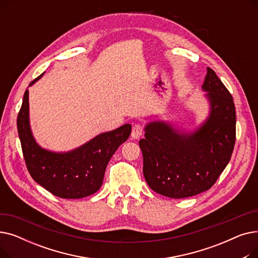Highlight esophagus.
Listing matches in <instances>:
<instances>
[{
	"instance_id": "esophagus-1",
	"label": "esophagus",
	"mask_w": 258,
	"mask_h": 258,
	"mask_svg": "<svg viewBox=\"0 0 258 258\" xmlns=\"http://www.w3.org/2000/svg\"><path fill=\"white\" fill-rule=\"evenodd\" d=\"M142 135V127L139 123H136L133 125V130H132V134L131 136L133 139H138L140 138V136Z\"/></svg>"
}]
</instances>
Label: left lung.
<instances>
[{
    "label": "left lung",
    "mask_w": 258,
    "mask_h": 258,
    "mask_svg": "<svg viewBox=\"0 0 258 258\" xmlns=\"http://www.w3.org/2000/svg\"><path fill=\"white\" fill-rule=\"evenodd\" d=\"M202 90L209 114L194 132H183L165 121L144 126L139 141L144 178L154 191L184 199L208 190L226 168L235 143V106L231 94L207 68Z\"/></svg>",
    "instance_id": "8db88e82"
}]
</instances>
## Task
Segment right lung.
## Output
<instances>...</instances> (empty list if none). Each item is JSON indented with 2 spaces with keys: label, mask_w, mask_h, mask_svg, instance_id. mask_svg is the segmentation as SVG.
<instances>
[{
  "label": "right lung",
  "mask_w": 258,
  "mask_h": 258,
  "mask_svg": "<svg viewBox=\"0 0 258 258\" xmlns=\"http://www.w3.org/2000/svg\"><path fill=\"white\" fill-rule=\"evenodd\" d=\"M43 75L31 81L29 87ZM17 123L26 166L32 179L62 199H81L99 190L108 161L132 132V125L124 124L99 134L70 152L48 151L37 144L31 132L28 90L25 91Z\"/></svg>",
  "instance_id": "obj_1"
}]
</instances>
